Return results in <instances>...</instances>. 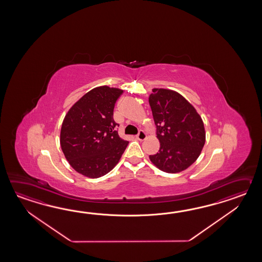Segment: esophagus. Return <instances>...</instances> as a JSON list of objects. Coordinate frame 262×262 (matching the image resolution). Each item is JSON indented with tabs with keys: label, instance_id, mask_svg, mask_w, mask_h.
Returning <instances> with one entry per match:
<instances>
[{
	"label": "esophagus",
	"instance_id": "esophagus-1",
	"mask_svg": "<svg viewBox=\"0 0 262 262\" xmlns=\"http://www.w3.org/2000/svg\"><path fill=\"white\" fill-rule=\"evenodd\" d=\"M137 139H139L140 141H142V140H144L147 138V136H146V133H145L144 131H142V130H140L139 131V134L137 135Z\"/></svg>",
	"mask_w": 262,
	"mask_h": 262
}]
</instances>
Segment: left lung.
I'll list each match as a JSON object with an SVG mask.
<instances>
[{"label": "left lung", "mask_w": 262, "mask_h": 262, "mask_svg": "<svg viewBox=\"0 0 262 262\" xmlns=\"http://www.w3.org/2000/svg\"><path fill=\"white\" fill-rule=\"evenodd\" d=\"M160 149L150 156L162 171L177 173L189 167L205 144V129L195 107L177 92L152 89L149 96Z\"/></svg>", "instance_id": "1"}]
</instances>
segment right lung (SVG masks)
<instances>
[{
    "mask_svg": "<svg viewBox=\"0 0 262 262\" xmlns=\"http://www.w3.org/2000/svg\"><path fill=\"white\" fill-rule=\"evenodd\" d=\"M123 90H91L68 111L61 124V150L70 166L89 178H99L117 165L128 141L121 139L113 120Z\"/></svg>",
    "mask_w": 262,
    "mask_h": 262,
    "instance_id": "add662e5",
    "label": "right lung"
}]
</instances>
